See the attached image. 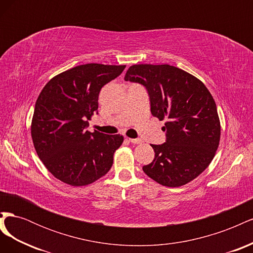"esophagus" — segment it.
<instances>
[{"label":"esophagus","mask_w":253,"mask_h":253,"mask_svg":"<svg viewBox=\"0 0 253 253\" xmlns=\"http://www.w3.org/2000/svg\"><path fill=\"white\" fill-rule=\"evenodd\" d=\"M128 140L131 141L132 143H135V144H139V143H141V142H142V140H141V139H139V138H129Z\"/></svg>","instance_id":"34e87169"}]
</instances>
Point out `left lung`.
<instances>
[{"label":"left lung","mask_w":253,"mask_h":253,"mask_svg":"<svg viewBox=\"0 0 253 253\" xmlns=\"http://www.w3.org/2000/svg\"><path fill=\"white\" fill-rule=\"evenodd\" d=\"M126 81L148 90L151 113L159 120L166 142L152 144L154 160L142 167L149 177L166 187H180L202 174L218 148L220 124L216 104L205 84L169 64H138L128 68Z\"/></svg>","instance_id":"8db88e82"}]
</instances>
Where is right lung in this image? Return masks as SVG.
I'll use <instances>...</instances> for the list:
<instances>
[{"instance_id": "obj_1", "label": "right lung", "mask_w": 253, "mask_h": 253, "mask_svg": "<svg viewBox=\"0 0 253 253\" xmlns=\"http://www.w3.org/2000/svg\"><path fill=\"white\" fill-rule=\"evenodd\" d=\"M126 65L88 63L57 75L37 99L32 138L39 158L55 177L80 187L110 171L124 136L86 131L98 114V97Z\"/></svg>"}]
</instances>
